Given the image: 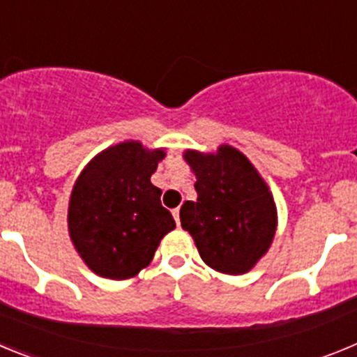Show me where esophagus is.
I'll return each instance as SVG.
<instances>
[{
	"mask_svg": "<svg viewBox=\"0 0 357 357\" xmlns=\"http://www.w3.org/2000/svg\"><path fill=\"white\" fill-rule=\"evenodd\" d=\"M173 218H175L176 225H181V209L176 207V209H173Z\"/></svg>",
	"mask_w": 357,
	"mask_h": 357,
	"instance_id": "1",
	"label": "esophagus"
}]
</instances>
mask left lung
<instances>
[{
    "instance_id": "8db88e82",
    "label": "left lung",
    "mask_w": 357,
    "mask_h": 357,
    "mask_svg": "<svg viewBox=\"0 0 357 357\" xmlns=\"http://www.w3.org/2000/svg\"><path fill=\"white\" fill-rule=\"evenodd\" d=\"M184 160L197 176V202L181 207L202 261L227 275L250 272L272 247L277 230L273 195L248 157L230 144L216 151L185 150Z\"/></svg>"
}]
</instances>
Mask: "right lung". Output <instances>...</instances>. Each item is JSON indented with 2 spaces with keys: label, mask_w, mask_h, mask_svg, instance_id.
Here are the masks:
<instances>
[{
  "label": "right lung",
  "mask_w": 357,
  "mask_h": 357,
  "mask_svg": "<svg viewBox=\"0 0 357 357\" xmlns=\"http://www.w3.org/2000/svg\"><path fill=\"white\" fill-rule=\"evenodd\" d=\"M164 148L121 141L94 155L73 185L68 230L73 247L96 275L132 279L153 259L175 220L151 184Z\"/></svg>",
  "instance_id": "obj_1"
}]
</instances>
